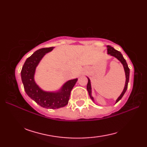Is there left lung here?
<instances>
[{
  "label": "left lung",
  "instance_id": "left-lung-1",
  "mask_svg": "<svg viewBox=\"0 0 147 147\" xmlns=\"http://www.w3.org/2000/svg\"><path fill=\"white\" fill-rule=\"evenodd\" d=\"M107 54H110L112 56H114L115 58H117L121 64L123 65L124 67V72H125V75H126V83H125V86H124V88L123 92L121 94V95L119 96L118 98L116 100V102H115V104L117 102H118L123 97V95L125 92H126L127 88V85H128V82H129V69L128 67V65H127L126 61L124 58L123 57V55L121 54V53L120 52H119L116 50H115L112 47L110 46V45H107ZM88 84H87V86H86V89L88 90V94L90 95V97L91 98V99L94 102V99H93V97L92 96V87H91V83H90V80L88 78Z\"/></svg>",
  "mask_w": 147,
  "mask_h": 147
}]
</instances>
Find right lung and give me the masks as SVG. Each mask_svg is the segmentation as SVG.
Returning a JSON list of instances; mask_svg holds the SVG:
<instances>
[{
  "label": "right lung",
  "instance_id": "obj_1",
  "mask_svg": "<svg viewBox=\"0 0 147 147\" xmlns=\"http://www.w3.org/2000/svg\"><path fill=\"white\" fill-rule=\"evenodd\" d=\"M54 47L43 48L35 51L28 58L22 67L21 76L26 94L41 107L47 109H59L68 104L72 89L78 78L69 80L57 92L43 91L36 85L34 80L36 67L46 53Z\"/></svg>",
  "mask_w": 147,
  "mask_h": 147
}]
</instances>
